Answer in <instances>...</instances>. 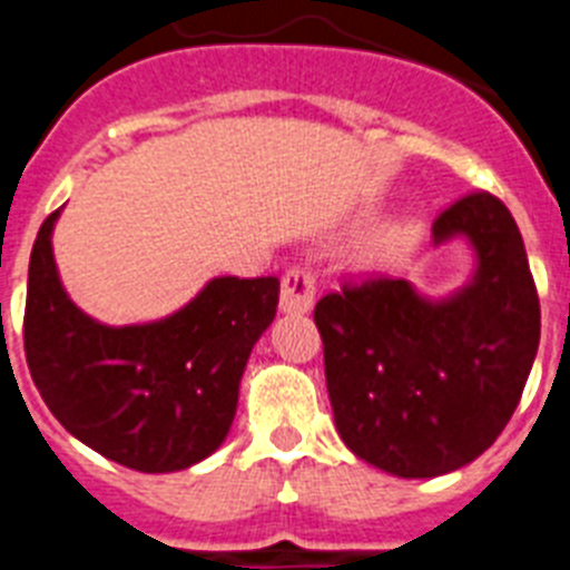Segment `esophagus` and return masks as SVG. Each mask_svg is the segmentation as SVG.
Returning <instances> with one entry per match:
<instances>
[{"label": "esophagus", "instance_id": "34e87169", "mask_svg": "<svg viewBox=\"0 0 570 570\" xmlns=\"http://www.w3.org/2000/svg\"><path fill=\"white\" fill-rule=\"evenodd\" d=\"M317 299V279L305 267H291L288 274L282 276L279 291V308L285 314H308Z\"/></svg>", "mask_w": 570, "mask_h": 570}]
</instances>
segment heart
Wrapping results in <instances>:
<instances>
[{
    "label": "heart",
    "instance_id": "b5f03b06",
    "mask_svg": "<svg viewBox=\"0 0 570 570\" xmlns=\"http://www.w3.org/2000/svg\"><path fill=\"white\" fill-rule=\"evenodd\" d=\"M406 227H386V230H381L377 236L368 242L366 247V256L368 259H383V256H389V253H395L397 247L406 242Z\"/></svg>",
    "mask_w": 570,
    "mask_h": 570
}]
</instances>
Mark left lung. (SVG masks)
I'll use <instances>...</instances> for the list:
<instances>
[{
    "label": "left lung",
    "mask_w": 570,
    "mask_h": 570,
    "mask_svg": "<svg viewBox=\"0 0 570 570\" xmlns=\"http://www.w3.org/2000/svg\"><path fill=\"white\" fill-rule=\"evenodd\" d=\"M464 236L475 274L446 299L406 279L345 282L314 308L345 446L401 479L479 459L517 412L539 348V296L522 233L490 193L450 204L435 245Z\"/></svg>",
    "instance_id": "1"
}]
</instances>
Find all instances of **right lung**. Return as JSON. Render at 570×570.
Returning <instances> with one entry per match:
<instances>
[{
	"instance_id": "add662e5",
	"label": "right lung",
	"mask_w": 570,
	"mask_h": 570,
	"mask_svg": "<svg viewBox=\"0 0 570 570\" xmlns=\"http://www.w3.org/2000/svg\"><path fill=\"white\" fill-rule=\"evenodd\" d=\"M42 222L28 265L26 360L42 401L77 441L138 473H175L222 446L253 345L274 323L279 279L218 276L158 323L82 314L57 276Z\"/></svg>"
}]
</instances>
